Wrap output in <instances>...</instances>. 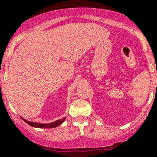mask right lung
<instances>
[{
    "label": "right lung",
    "instance_id": "right-lung-1",
    "mask_svg": "<svg viewBox=\"0 0 157 157\" xmlns=\"http://www.w3.org/2000/svg\"><path fill=\"white\" fill-rule=\"evenodd\" d=\"M66 118H62V119L57 120V121H54L52 123H49V124H40V123L37 122H32V121H26V119L23 118V120L24 121H26L28 124H29L30 126H33L34 128H56L58 125H60L61 124H62L64 122V121L65 120Z\"/></svg>",
    "mask_w": 157,
    "mask_h": 157
}]
</instances>
